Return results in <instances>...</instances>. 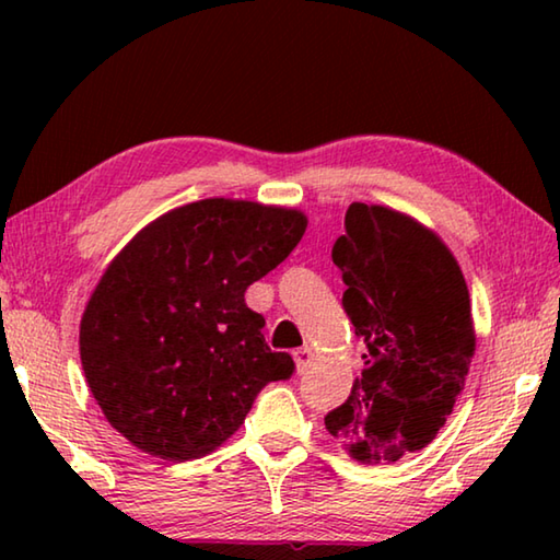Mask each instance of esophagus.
Returning <instances> with one entry per match:
<instances>
[{
  "instance_id": "esophagus-1",
  "label": "esophagus",
  "mask_w": 560,
  "mask_h": 560,
  "mask_svg": "<svg viewBox=\"0 0 560 560\" xmlns=\"http://www.w3.org/2000/svg\"><path fill=\"white\" fill-rule=\"evenodd\" d=\"M293 360H296V371L303 375L308 373L311 363H314V353H311V348H299L293 350Z\"/></svg>"
}]
</instances>
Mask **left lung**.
<instances>
[{"label":"left lung","instance_id":"left-lung-1","mask_svg":"<svg viewBox=\"0 0 560 560\" xmlns=\"http://www.w3.org/2000/svg\"><path fill=\"white\" fill-rule=\"evenodd\" d=\"M334 264L365 368L326 430L358 462H397L438 438L474 358L469 289L438 234L383 205L353 202Z\"/></svg>","mask_w":560,"mask_h":560}]
</instances>
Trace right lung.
<instances>
[{"mask_svg":"<svg viewBox=\"0 0 560 560\" xmlns=\"http://www.w3.org/2000/svg\"><path fill=\"white\" fill-rule=\"evenodd\" d=\"M306 214L249 200L189 202L143 226L103 271L81 318V365L106 420L160 459L205 457L254 397L293 373L244 291L289 257Z\"/></svg>","mask_w":560,"mask_h":560,"instance_id":"obj_1","label":"right lung"}]
</instances>
